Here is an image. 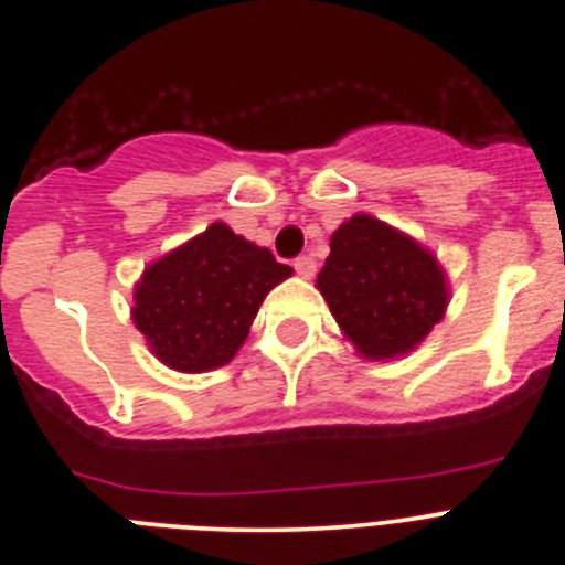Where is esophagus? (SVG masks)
Segmentation results:
<instances>
[{"instance_id":"34e87169","label":"esophagus","mask_w":565,"mask_h":565,"mask_svg":"<svg viewBox=\"0 0 565 565\" xmlns=\"http://www.w3.org/2000/svg\"><path fill=\"white\" fill-rule=\"evenodd\" d=\"M292 267H295V273L303 278H311L317 273V262L311 259V256H298V259L292 262Z\"/></svg>"}]
</instances>
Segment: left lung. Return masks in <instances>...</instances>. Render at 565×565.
<instances>
[{
	"label": "left lung",
	"mask_w": 565,
	"mask_h": 565,
	"mask_svg": "<svg viewBox=\"0 0 565 565\" xmlns=\"http://www.w3.org/2000/svg\"><path fill=\"white\" fill-rule=\"evenodd\" d=\"M317 289L344 337L375 361L411 353L450 303L436 256L372 215L333 232Z\"/></svg>",
	"instance_id": "8db88e82"
}]
</instances>
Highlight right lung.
<instances>
[{
	"label": "right lung",
	"mask_w": 565,
	"mask_h": 565,
	"mask_svg": "<svg viewBox=\"0 0 565 565\" xmlns=\"http://www.w3.org/2000/svg\"><path fill=\"white\" fill-rule=\"evenodd\" d=\"M292 267L267 248L212 223L204 234L146 267L131 320L151 353L179 372L228 364L250 331L262 300Z\"/></svg>",
	"instance_id": "1"
}]
</instances>
